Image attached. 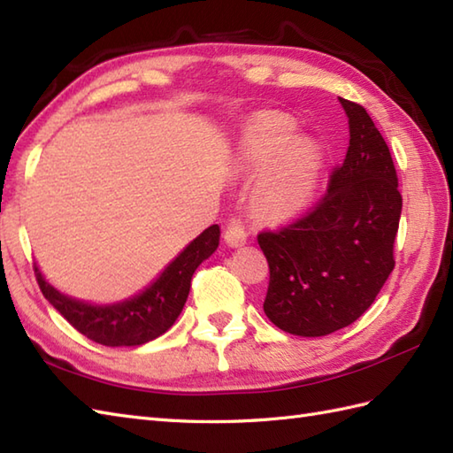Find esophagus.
<instances>
[{"label":"esophagus","mask_w":453,"mask_h":453,"mask_svg":"<svg viewBox=\"0 0 453 453\" xmlns=\"http://www.w3.org/2000/svg\"><path fill=\"white\" fill-rule=\"evenodd\" d=\"M224 239H226V243L229 245V247H242V245H245L247 243V239H249V232H247V227H245V224L242 219H229V224H227V227H226V232H224Z\"/></svg>","instance_id":"1"}]
</instances>
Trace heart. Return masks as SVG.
Listing matches in <instances>:
<instances>
[{
	"label": "heart",
	"instance_id": "heart-1",
	"mask_svg": "<svg viewBox=\"0 0 453 453\" xmlns=\"http://www.w3.org/2000/svg\"><path fill=\"white\" fill-rule=\"evenodd\" d=\"M294 130L296 122L286 114L258 112L239 132L235 165L247 180L257 179L251 204L266 219L300 214L319 185L321 143Z\"/></svg>",
	"mask_w": 453,
	"mask_h": 453
}]
</instances>
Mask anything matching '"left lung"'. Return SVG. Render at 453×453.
I'll use <instances>...</instances> for the list:
<instances>
[{
    "instance_id": "8db88e82",
    "label": "left lung",
    "mask_w": 453,
    "mask_h": 453,
    "mask_svg": "<svg viewBox=\"0 0 453 453\" xmlns=\"http://www.w3.org/2000/svg\"><path fill=\"white\" fill-rule=\"evenodd\" d=\"M350 143L311 211L258 235L271 268L265 313L278 329L325 336L373 303L395 261L403 198L386 140L364 107L339 97Z\"/></svg>"
}]
</instances>
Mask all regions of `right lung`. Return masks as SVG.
<instances>
[{"label":"right lung","instance_id":"obj_1","mask_svg":"<svg viewBox=\"0 0 453 453\" xmlns=\"http://www.w3.org/2000/svg\"><path fill=\"white\" fill-rule=\"evenodd\" d=\"M219 245V226L204 229L163 268L153 282L127 300L91 303L58 290L35 265L44 297L88 339L104 346H140L165 333L180 315L196 268Z\"/></svg>","mask_w":453,"mask_h":453}]
</instances>
